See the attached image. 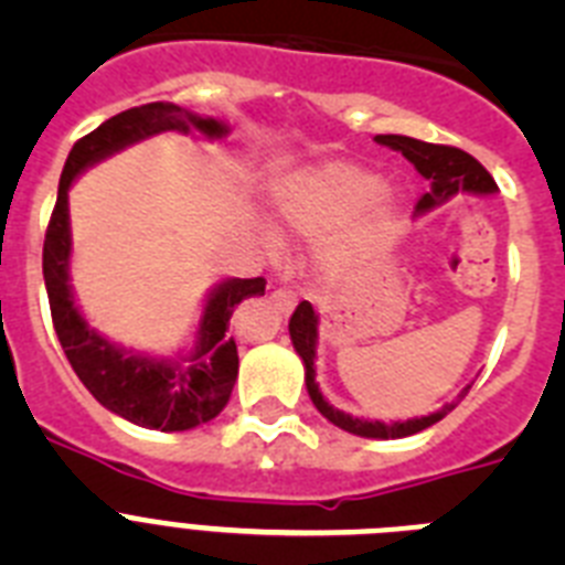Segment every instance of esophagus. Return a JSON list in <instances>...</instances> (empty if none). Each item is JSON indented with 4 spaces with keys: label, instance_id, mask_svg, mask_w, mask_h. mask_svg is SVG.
I'll return each instance as SVG.
<instances>
[{
    "label": "esophagus",
    "instance_id": "esophagus-1",
    "mask_svg": "<svg viewBox=\"0 0 565 565\" xmlns=\"http://www.w3.org/2000/svg\"><path fill=\"white\" fill-rule=\"evenodd\" d=\"M271 299L277 302L279 311H286V313L297 306V294H294L291 288H277V291L271 294Z\"/></svg>",
    "mask_w": 565,
    "mask_h": 565
}]
</instances>
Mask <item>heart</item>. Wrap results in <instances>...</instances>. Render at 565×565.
<instances>
[{"mask_svg":"<svg viewBox=\"0 0 565 565\" xmlns=\"http://www.w3.org/2000/svg\"><path fill=\"white\" fill-rule=\"evenodd\" d=\"M362 207L365 214L358 218ZM279 212L306 237H326L358 218L319 248L317 266L331 279L362 266L391 239L398 223L396 206L382 194V178L351 163H331L291 178L279 192Z\"/></svg>","mask_w":565,"mask_h":565,"instance_id":"obj_1","label":"heart"}]
</instances>
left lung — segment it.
Returning a JSON list of instances; mask_svg holds the SVG:
<instances>
[{
	"instance_id": "left-lung-1",
	"label": "left lung",
	"mask_w": 565,
	"mask_h": 565,
	"mask_svg": "<svg viewBox=\"0 0 565 565\" xmlns=\"http://www.w3.org/2000/svg\"><path fill=\"white\" fill-rule=\"evenodd\" d=\"M376 141L384 143V147L396 149L402 152L413 167L418 169V174H424L430 181V192L422 194L416 212H430V209L441 206L444 201H450L456 192H472V194H492L498 192L492 174L481 167V163L467 154L463 149L456 147H444V143H427L416 141V138H407V135H376ZM319 317L313 313L311 302H299L297 311H294L291 322H288V333H291L294 351L299 353L302 364H306V387L308 396H311L313 407H317L322 416L331 424H337L339 430L353 433V436L362 438H404V436H416V433L427 430L436 422H441L450 411H456V404L467 396L469 387H463L461 396L456 402H447L441 411L430 413V416L422 418H407V422H367V418H353L348 413L337 411L333 404L326 402V396L319 393L317 384V371H313V359H317V331Z\"/></svg>"
}]
</instances>
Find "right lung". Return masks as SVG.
I'll list each match as a JSON object with an SVG mask.
<instances>
[{
    "instance_id": "1",
    "label": "right lung",
    "mask_w": 565,
    "mask_h": 565,
    "mask_svg": "<svg viewBox=\"0 0 565 565\" xmlns=\"http://www.w3.org/2000/svg\"><path fill=\"white\" fill-rule=\"evenodd\" d=\"M169 129L174 132L198 129L206 138H223L228 132L226 124L214 118L192 115L178 104L154 102L113 115L109 121L76 141L64 163L56 209L50 214V226L44 234L42 271L53 328L64 348V356L70 359L76 376L96 396V402H102L115 416L147 430L181 433L212 422L226 407L234 382H237L239 364L234 337H226L228 319L243 299L266 294V279H223L221 286H214V291L209 294L194 351L181 359H152L124 351L93 331L76 308L67 274L70 183L76 181L84 169L104 161L118 149L143 141L149 135L169 132Z\"/></svg>"
}]
</instances>
